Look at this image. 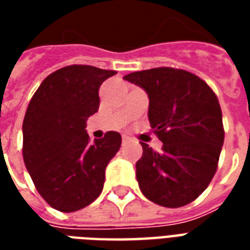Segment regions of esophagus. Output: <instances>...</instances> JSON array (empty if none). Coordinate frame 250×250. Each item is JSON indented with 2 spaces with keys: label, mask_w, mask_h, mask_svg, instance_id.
Listing matches in <instances>:
<instances>
[{
  "label": "esophagus",
  "mask_w": 250,
  "mask_h": 250,
  "mask_svg": "<svg viewBox=\"0 0 250 250\" xmlns=\"http://www.w3.org/2000/svg\"><path fill=\"white\" fill-rule=\"evenodd\" d=\"M122 141H123V144H125V143H128V141H129V137L128 136H123V137H122Z\"/></svg>",
  "instance_id": "obj_1"
}]
</instances>
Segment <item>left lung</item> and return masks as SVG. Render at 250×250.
Returning a JSON list of instances; mask_svg holds the SVG:
<instances>
[{
  "label": "left lung",
  "mask_w": 250,
  "mask_h": 250,
  "mask_svg": "<svg viewBox=\"0 0 250 250\" xmlns=\"http://www.w3.org/2000/svg\"><path fill=\"white\" fill-rule=\"evenodd\" d=\"M123 79L148 93L150 127L164 143L161 152L140 143V190L165 208L194 201L211 182L225 141L217 96L198 76L179 68H150Z\"/></svg>",
  "instance_id": "left-lung-1"
}]
</instances>
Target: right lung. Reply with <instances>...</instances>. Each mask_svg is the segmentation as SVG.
<instances>
[{"label":"right lung","instance_id":"obj_1","mask_svg":"<svg viewBox=\"0 0 250 250\" xmlns=\"http://www.w3.org/2000/svg\"><path fill=\"white\" fill-rule=\"evenodd\" d=\"M113 70L71 64L40 84L23 121V160L37 192L63 213L88 206L101 194L105 168L121 148L109 131L90 143L86 119L97 113L98 89Z\"/></svg>","mask_w":250,"mask_h":250}]
</instances>
